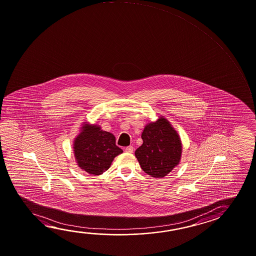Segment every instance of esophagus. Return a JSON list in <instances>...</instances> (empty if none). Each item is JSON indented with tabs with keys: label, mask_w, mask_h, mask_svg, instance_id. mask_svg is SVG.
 I'll return each instance as SVG.
<instances>
[{
	"label": "esophagus",
	"mask_w": 256,
	"mask_h": 256,
	"mask_svg": "<svg viewBox=\"0 0 256 256\" xmlns=\"http://www.w3.org/2000/svg\"><path fill=\"white\" fill-rule=\"evenodd\" d=\"M125 151H126V152H130V154H131V152H133V151H134V147L132 146L126 147Z\"/></svg>",
	"instance_id": "esophagus-1"
}]
</instances>
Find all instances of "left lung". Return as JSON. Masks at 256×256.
<instances>
[{
	"mask_svg": "<svg viewBox=\"0 0 256 256\" xmlns=\"http://www.w3.org/2000/svg\"><path fill=\"white\" fill-rule=\"evenodd\" d=\"M142 144L134 155L142 170L154 178H164L175 168L181 157L180 139L170 122L160 118L142 131Z\"/></svg>",
	"mask_w": 256,
	"mask_h": 256,
	"instance_id": "1",
	"label": "left lung"
}]
</instances>
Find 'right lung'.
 Instances as JSON below:
<instances>
[{"label": "right lung", "mask_w": 256, "mask_h": 256, "mask_svg": "<svg viewBox=\"0 0 256 256\" xmlns=\"http://www.w3.org/2000/svg\"><path fill=\"white\" fill-rule=\"evenodd\" d=\"M82 130L73 147L78 164L89 174L101 175L123 151L116 146L114 134L100 126L86 124Z\"/></svg>", "instance_id": "obj_1"}]
</instances>
